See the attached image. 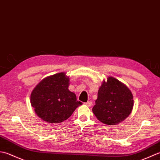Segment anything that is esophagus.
I'll use <instances>...</instances> for the list:
<instances>
[{
  "label": "esophagus",
  "mask_w": 160,
  "mask_h": 160,
  "mask_svg": "<svg viewBox=\"0 0 160 160\" xmlns=\"http://www.w3.org/2000/svg\"><path fill=\"white\" fill-rule=\"evenodd\" d=\"M85 104H86L87 106H91L92 105V102H91V101H89V102L85 103Z\"/></svg>",
  "instance_id": "esophagus-1"
}]
</instances>
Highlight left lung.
Here are the masks:
<instances>
[{
  "mask_svg": "<svg viewBox=\"0 0 160 160\" xmlns=\"http://www.w3.org/2000/svg\"><path fill=\"white\" fill-rule=\"evenodd\" d=\"M133 106V95L128 88L115 78L108 77L99 87L92 112L104 124L116 125L129 116Z\"/></svg>",
  "mask_w": 160,
  "mask_h": 160,
  "instance_id": "8db88e82",
  "label": "left lung"
}]
</instances>
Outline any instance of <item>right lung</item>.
<instances>
[{"label":"right lung","instance_id":"1","mask_svg":"<svg viewBox=\"0 0 160 160\" xmlns=\"http://www.w3.org/2000/svg\"><path fill=\"white\" fill-rule=\"evenodd\" d=\"M70 78L66 72L44 78L32 90L30 103L37 116L50 123L65 121L82 103L68 89Z\"/></svg>","mask_w":160,"mask_h":160}]
</instances>
